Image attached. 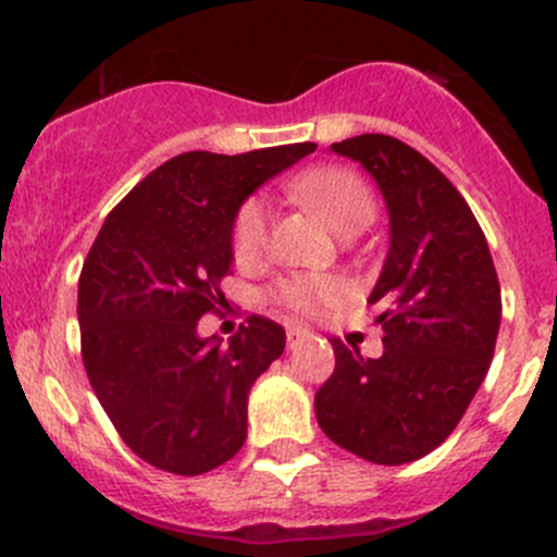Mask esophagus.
<instances>
[{
	"instance_id": "esophagus-1",
	"label": "esophagus",
	"mask_w": 557,
	"mask_h": 557,
	"mask_svg": "<svg viewBox=\"0 0 557 557\" xmlns=\"http://www.w3.org/2000/svg\"><path fill=\"white\" fill-rule=\"evenodd\" d=\"M301 336H305V329H296V325H290V329H288V347L299 345Z\"/></svg>"
}]
</instances>
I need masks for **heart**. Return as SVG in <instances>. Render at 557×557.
Instances as JSON below:
<instances>
[{"label": "heart", "mask_w": 557, "mask_h": 557, "mask_svg": "<svg viewBox=\"0 0 557 557\" xmlns=\"http://www.w3.org/2000/svg\"><path fill=\"white\" fill-rule=\"evenodd\" d=\"M296 196L314 207L325 218L334 232L342 237L363 232L374 218V196L369 185L356 172L342 166H323L310 170L290 183ZM269 239V212L261 199H247L239 207L232 228V250L239 263L256 261L263 252ZM272 301L283 310L301 314V318H318L325 314L342 299L339 280L325 274H290L283 277L272 290Z\"/></svg>", "instance_id": "1"}]
</instances>
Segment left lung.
Returning a JSON list of instances; mask_svg holds the SVG:
<instances>
[{
  "mask_svg": "<svg viewBox=\"0 0 557 557\" xmlns=\"http://www.w3.org/2000/svg\"><path fill=\"white\" fill-rule=\"evenodd\" d=\"M331 150L377 183L391 247L369 305L383 356L331 339L334 374L314 393L323 434L372 463L401 466L442 445L485 380L502 325V288L485 234L463 196L425 156L387 134Z\"/></svg>",
  "mask_w": 557,
  "mask_h": 557,
  "instance_id": "1",
  "label": "left lung"
}]
</instances>
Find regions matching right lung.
Segmentation results:
<instances>
[{
    "label": "right lung",
    "mask_w": 557,
    "mask_h": 557,
    "mask_svg": "<svg viewBox=\"0 0 557 557\" xmlns=\"http://www.w3.org/2000/svg\"><path fill=\"white\" fill-rule=\"evenodd\" d=\"M314 148L190 150L107 215L77 283L83 363L107 418L145 463L196 476L245 445L247 393L283 356L285 331L250 314L223 345L199 336V318L223 305L243 201Z\"/></svg>",
    "instance_id": "obj_1"
}]
</instances>
